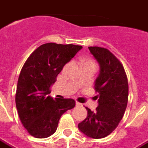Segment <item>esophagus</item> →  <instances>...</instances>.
I'll return each mask as SVG.
<instances>
[{
	"mask_svg": "<svg viewBox=\"0 0 148 148\" xmlns=\"http://www.w3.org/2000/svg\"><path fill=\"white\" fill-rule=\"evenodd\" d=\"M76 106L79 107V106H82V104L80 103H78V102H76Z\"/></svg>",
	"mask_w": 148,
	"mask_h": 148,
	"instance_id": "obj_1",
	"label": "esophagus"
}]
</instances>
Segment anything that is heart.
Returning <instances> with one entry per match:
<instances>
[{
	"instance_id": "heart-1",
	"label": "heart",
	"mask_w": 148,
	"mask_h": 148,
	"mask_svg": "<svg viewBox=\"0 0 148 148\" xmlns=\"http://www.w3.org/2000/svg\"><path fill=\"white\" fill-rule=\"evenodd\" d=\"M86 63H91V64H93V62H92V61H86V62H85V64Z\"/></svg>"
}]
</instances>
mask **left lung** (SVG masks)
I'll list each match as a JSON object with an SVG mask.
<instances>
[{"mask_svg": "<svg viewBox=\"0 0 148 148\" xmlns=\"http://www.w3.org/2000/svg\"><path fill=\"white\" fill-rule=\"evenodd\" d=\"M99 66L95 80V90L98 92V106L96 111L87 107V116L78 124V128L89 138H105L116 128L127 107L128 84L123 66L106 49L88 47Z\"/></svg>", "mask_w": 148, "mask_h": 148, "instance_id": "8db88e82", "label": "left lung"}]
</instances>
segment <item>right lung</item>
I'll list each match as a JSON object with an SVG mask.
<instances>
[{
    "label": "right lung",
    "mask_w": 148,
    "mask_h": 148,
    "mask_svg": "<svg viewBox=\"0 0 148 148\" xmlns=\"http://www.w3.org/2000/svg\"><path fill=\"white\" fill-rule=\"evenodd\" d=\"M82 48L72 44L45 43L24 64L16 86V107L23 125L32 136H51L56 132L61 116L74 107V99H54L49 94L58 74Z\"/></svg>",
    "instance_id": "1"
}]
</instances>
